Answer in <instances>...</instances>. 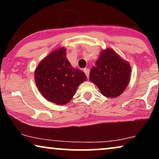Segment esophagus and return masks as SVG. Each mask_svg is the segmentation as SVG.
<instances>
[{"label": "esophagus", "mask_w": 159, "mask_h": 159, "mask_svg": "<svg viewBox=\"0 0 159 159\" xmlns=\"http://www.w3.org/2000/svg\"><path fill=\"white\" fill-rule=\"evenodd\" d=\"M84 74H85V75H86V76H87V77H88V76H89V72H90V69H84Z\"/></svg>", "instance_id": "1"}]
</instances>
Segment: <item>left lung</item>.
Wrapping results in <instances>:
<instances>
[{"mask_svg":"<svg viewBox=\"0 0 159 159\" xmlns=\"http://www.w3.org/2000/svg\"><path fill=\"white\" fill-rule=\"evenodd\" d=\"M131 66L114 50L100 53L95 66L90 71V80L96 84L104 96L114 98L126 90L130 80Z\"/></svg>","mask_w":159,"mask_h":159,"instance_id":"left-lung-1","label":"left lung"}]
</instances>
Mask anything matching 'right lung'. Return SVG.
<instances>
[{
    "instance_id": "add662e5",
    "label": "right lung",
    "mask_w": 159,
    "mask_h": 159,
    "mask_svg": "<svg viewBox=\"0 0 159 159\" xmlns=\"http://www.w3.org/2000/svg\"><path fill=\"white\" fill-rule=\"evenodd\" d=\"M66 53L64 47L52 51L34 73L38 90L47 101L57 105L69 103L80 84L87 80L83 71L73 68Z\"/></svg>"
}]
</instances>
